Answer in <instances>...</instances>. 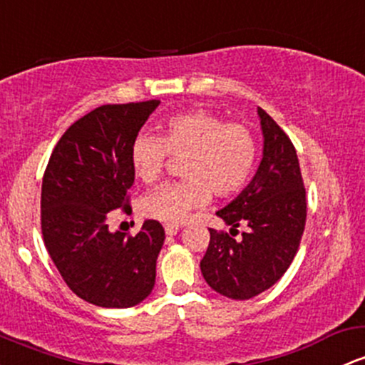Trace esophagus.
Wrapping results in <instances>:
<instances>
[{
	"mask_svg": "<svg viewBox=\"0 0 365 365\" xmlns=\"http://www.w3.org/2000/svg\"><path fill=\"white\" fill-rule=\"evenodd\" d=\"M180 227L175 225V223H168V225H164V232H166V235H176L178 234Z\"/></svg>",
	"mask_w": 365,
	"mask_h": 365,
	"instance_id": "esophagus-1",
	"label": "esophagus"
}]
</instances>
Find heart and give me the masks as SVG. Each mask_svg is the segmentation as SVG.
<instances>
[{
    "instance_id": "heart-1",
    "label": "heart",
    "mask_w": 365,
    "mask_h": 365,
    "mask_svg": "<svg viewBox=\"0 0 365 365\" xmlns=\"http://www.w3.org/2000/svg\"><path fill=\"white\" fill-rule=\"evenodd\" d=\"M256 140L246 126L225 123L206 110L171 115L163 135L140 133L131 142L130 163L137 178L150 185L161 178L168 155L185 159L178 183H166L143 195L140 215L158 222L178 223L192 210L216 197H230L244 189L256 164Z\"/></svg>"
}]
</instances>
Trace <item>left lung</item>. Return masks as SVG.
Wrapping results in <instances>:
<instances>
[{"label":"left lung","mask_w":365,"mask_h":365,"mask_svg":"<svg viewBox=\"0 0 365 365\" xmlns=\"http://www.w3.org/2000/svg\"><path fill=\"white\" fill-rule=\"evenodd\" d=\"M263 158L247 187L216 215L230 234L210 228L201 259L202 277L216 293L250 299L286 274L299 247L307 220V197L298 155L289 137L258 107ZM248 230L235 240L237 227Z\"/></svg>","instance_id":"obj_1"}]
</instances>
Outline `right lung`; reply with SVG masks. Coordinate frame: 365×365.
<instances>
[{"label": "right lung", "mask_w": 365, "mask_h": 365, "mask_svg": "<svg viewBox=\"0 0 365 365\" xmlns=\"http://www.w3.org/2000/svg\"><path fill=\"white\" fill-rule=\"evenodd\" d=\"M159 100L102 106L78 119L48 161L41 185V232L48 255L74 294L91 305L130 308L154 289L164 228L143 222L137 235L110 232L135 182L131 142Z\"/></svg>", "instance_id": "add662e5"}]
</instances>
